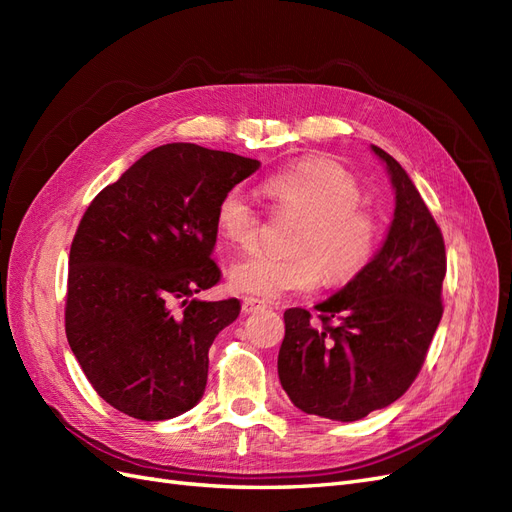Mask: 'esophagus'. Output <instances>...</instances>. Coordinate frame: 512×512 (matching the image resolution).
I'll list each match as a JSON object with an SVG mask.
<instances>
[{"label": "esophagus", "mask_w": 512, "mask_h": 512, "mask_svg": "<svg viewBox=\"0 0 512 512\" xmlns=\"http://www.w3.org/2000/svg\"><path fill=\"white\" fill-rule=\"evenodd\" d=\"M265 307H267L265 301L254 299V297H247V299H243V303H241L243 314H256V312H260V309H265Z\"/></svg>", "instance_id": "obj_1"}]
</instances>
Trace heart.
<instances>
[{"instance_id": "heart-1", "label": "heart", "mask_w": 512, "mask_h": 512, "mask_svg": "<svg viewBox=\"0 0 512 512\" xmlns=\"http://www.w3.org/2000/svg\"><path fill=\"white\" fill-rule=\"evenodd\" d=\"M260 192L275 213H294V254L254 252L232 262V290L254 299H277L288 292H309L324 282L346 286L371 265L380 243L376 213L361 205V185L342 164L305 160L267 177ZM260 213L247 196L232 188L215 207V228L235 247H252L260 235Z\"/></svg>"}]
</instances>
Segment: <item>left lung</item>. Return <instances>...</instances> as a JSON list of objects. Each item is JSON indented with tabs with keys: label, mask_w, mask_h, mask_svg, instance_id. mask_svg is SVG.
I'll return each mask as SVG.
<instances>
[{
	"label": "left lung",
	"mask_w": 512,
	"mask_h": 512,
	"mask_svg": "<svg viewBox=\"0 0 512 512\" xmlns=\"http://www.w3.org/2000/svg\"><path fill=\"white\" fill-rule=\"evenodd\" d=\"M386 164L395 213L380 252L354 282L316 305L284 312L277 374L307 414L352 423L391 406L421 371L442 318L446 252L442 232L401 164Z\"/></svg>",
	"instance_id": "8db88e82"
}]
</instances>
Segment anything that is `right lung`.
I'll return each mask as SVG.
<instances>
[{"label":"right lung","mask_w":512,"mask_h":512,"mask_svg":"<svg viewBox=\"0 0 512 512\" xmlns=\"http://www.w3.org/2000/svg\"><path fill=\"white\" fill-rule=\"evenodd\" d=\"M258 166L168 143L87 207L70 247L66 335L91 386L119 412L166 421L203 397L209 348L241 303L194 294L222 275L211 260L218 200Z\"/></svg>","instance_id":"right-lung-1"}]
</instances>
